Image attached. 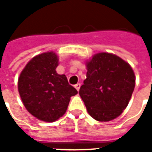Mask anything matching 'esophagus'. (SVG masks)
Returning a JSON list of instances; mask_svg holds the SVG:
<instances>
[{
    "mask_svg": "<svg viewBox=\"0 0 152 152\" xmlns=\"http://www.w3.org/2000/svg\"><path fill=\"white\" fill-rule=\"evenodd\" d=\"M80 86H81V85H80V84H77V85H75V86H74V87H75V89H76V90H77V91H79V89H80Z\"/></svg>",
    "mask_w": 152,
    "mask_h": 152,
    "instance_id": "esophagus-1",
    "label": "esophagus"
}]
</instances>
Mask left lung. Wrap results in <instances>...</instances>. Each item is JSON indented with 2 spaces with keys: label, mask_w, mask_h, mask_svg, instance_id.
Masks as SVG:
<instances>
[{
  "label": "left lung",
  "mask_w": 152,
  "mask_h": 152,
  "mask_svg": "<svg viewBox=\"0 0 152 152\" xmlns=\"http://www.w3.org/2000/svg\"><path fill=\"white\" fill-rule=\"evenodd\" d=\"M86 79L79 96L94 119L108 122L120 116L130 101L135 86L131 66L108 52L96 53L86 61Z\"/></svg>",
  "instance_id": "obj_1"
}]
</instances>
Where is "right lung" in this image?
I'll return each mask as SVG.
<instances>
[{"label":"right lung","mask_w":152,"mask_h":152,"mask_svg":"<svg viewBox=\"0 0 152 152\" xmlns=\"http://www.w3.org/2000/svg\"><path fill=\"white\" fill-rule=\"evenodd\" d=\"M59 58L54 51L34 56L21 72L18 89L27 111L43 122H55L67 109L71 96L78 91L67 82L65 74L56 68Z\"/></svg>","instance_id":"right-lung-1"}]
</instances>
